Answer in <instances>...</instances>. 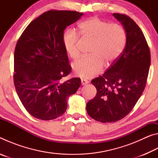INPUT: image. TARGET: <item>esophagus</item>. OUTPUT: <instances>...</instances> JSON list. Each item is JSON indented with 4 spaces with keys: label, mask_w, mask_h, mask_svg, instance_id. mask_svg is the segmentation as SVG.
I'll list each match as a JSON object with an SVG mask.
<instances>
[{
    "label": "esophagus",
    "mask_w": 158,
    "mask_h": 158,
    "mask_svg": "<svg viewBox=\"0 0 158 158\" xmlns=\"http://www.w3.org/2000/svg\"><path fill=\"white\" fill-rule=\"evenodd\" d=\"M81 84H82V85H85V84H88V83H89V81H88L86 79H81Z\"/></svg>",
    "instance_id": "34e87169"
}]
</instances>
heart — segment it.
Listing matches in <instances>:
<instances>
[{
  "mask_svg": "<svg viewBox=\"0 0 158 158\" xmlns=\"http://www.w3.org/2000/svg\"><path fill=\"white\" fill-rule=\"evenodd\" d=\"M78 32L84 38L93 40L89 56L74 61L73 68L77 76L90 78L98 74L104 63L110 65L118 59L125 47L126 33L121 25L98 17H91L78 26ZM73 28L66 29L63 35V44L67 53L73 58L79 56L77 47L79 35Z\"/></svg>",
  "mask_w": 158,
  "mask_h": 158,
  "instance_id": "obj_1",
  "label": "heart"
}]
</instances>
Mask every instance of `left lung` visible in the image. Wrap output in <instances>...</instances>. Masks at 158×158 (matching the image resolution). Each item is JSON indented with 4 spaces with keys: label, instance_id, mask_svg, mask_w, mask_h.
I'll list each match as a JSON object with an SVG mask.
<instances>
[{
    "label": "left lung",
    "instance_id": "left-lung-1",
    "mask_svg": "<svg viewBox=\"0 0 158 158\" xmlns=\"http://www.w3.org/2000/svg\"><path fill=\"white\" fill-rule=\"evenodd\" d=\"M126 32V44L121 54L102 75L91 83L97 94L86 105L87 113L95 121L116 122L132 111L145 89L151 65L146 40L132 19L114 13Z\"/></svg>",
    "mask_w": 158,
    "mask_h": 158
}]
</instances>
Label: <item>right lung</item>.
I'll list each match as a JSON object with an SVG mask.
<instances>
[{
	"instance_id": "obj_1",
	"label": "right lung",
	"mask_w": 158,
	"mask_h": 158,
	"mask_svg": "<svg viewBox=\"0 0 158 158\" xmlns=\"http://www.w3.org/2000/svg\"><path fill=\"white\" fill-rule=\"evenodd\" d=\"M84 15L51 10L32 21L19 38L14 57V84L22 105L36 118L49 121L65 113L67 99L81 85L71 72L63 44L67 26Z\"/></svg>"
}]
</instances>
